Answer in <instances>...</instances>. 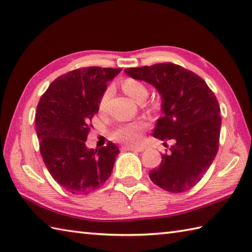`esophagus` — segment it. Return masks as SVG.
I'll return each mask as SVG.
<instances>
[{"label": "esophagus", "mask_w": 252, "mask_h": 252, "mask_svg": "<svg viewBox=\"0 0 252 252\" xmlns=\"http://www.w3.org/2000/svg\"><path fill=\"white\" fill-rule=\"evenodd\" d=\"M122 149H125V151H130V152H136V153H140L144 151V147H133V146H125Z\"/></svg>", "instance_id": "1"}]
</instances>
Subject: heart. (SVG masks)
<instances>
[{"label": "heart", "instance_id": "heart-1", "mask_svg": "<svg viewBox=\"0 0 252 252\" xmlns=\"http://www.w3.org/2000/svg\"><path fill=\"white\" fill-rule=\"evenodd\" d=\"M121 87L123 91L132 97L137 103H143L146 99L148 95V89L140 80L126 78L122 81ZM111 93V88H107L105 92L101 95L99 100V109H105L107 100H108ZM145 127L143 122H134V123H126V125L119 126L112 131L111 136L114 140L121 142L123 144L131 146L140 145L142 142V131Z\"/></svg>", "mask_w": 252, "mask_h": 252}]
</instances>
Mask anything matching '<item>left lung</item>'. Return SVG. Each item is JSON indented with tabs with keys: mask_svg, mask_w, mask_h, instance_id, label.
I'll use <instances>...</instances> for the list:
<instances>
[{
	"mask_svg": "<svg viewBox=\"0 0 252 252\" xmlns=\"http://www.w3.org/2000/svg\"><path fill=\"white\" fill-rule=\"evenodd\" d=\"M125 71L158 90L163 114L153 136L173 142L149 178L170 192L190 189L206 174L219 151L221 117L215 93L202 78L172 63L126 68ZM164 145L168 146L167 143Z\"/></svg>",
	"mask_w": 252,
	"mask_h": 252,
	"instance_id": "8db88e82",
	"label": "left lung"
}]
</instances>
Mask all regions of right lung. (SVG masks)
<instances>
[{"label": "right lung", "instance_id": "add662e5", "mask_svg": "<svg viewBox=\"0 0 252 252\" xmlns=\"http://www.w3.org/2000/svg\"><path fill=\"white\" fill-rule=\"evenodd\" d=\"M122 69L84 67L53 81L36 107L40 153L58 184L73 195H88L109 179L119 148L108 142L99 149L85 146L99 100Z\"/></svg>", "mask_w": 252, "mask_h": 252}]
</instances>
